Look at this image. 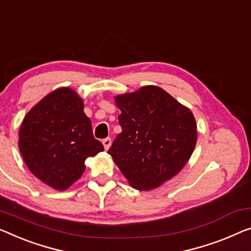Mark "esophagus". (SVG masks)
<instances>
[{"instance_id": "1", "label": "esophagus", "mask_w": 251, "mask_h": 251, "mask_svg": "<svg viewBox=\"0 0 251 251\" xmlns=\"http://www.w3.org/2000/svg\"><path fill=\"white\" fill-rule=\"evenodd\" d=\"M102 144H103V147H104V150H108L110 148V145H111V140L109 137H107V138H103L102 140Z\"/></svg>"}]
</instances>
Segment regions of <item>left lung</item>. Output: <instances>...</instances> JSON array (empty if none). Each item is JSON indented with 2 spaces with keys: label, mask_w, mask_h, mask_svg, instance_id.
Here are the masks:
<instances>
[{
  "label": "left lung",
  "mask_w": 251,
  "mask_h": 251,
  "mask_svg": "<svg viewBox=\"0 0 251 251\" xmlns=\"http://www.w3.org/2000/svg\"><path fill=\"white\" fill-rule=\"evenodd\" d=\"M115 102L122 111V133L108 154L129 185L147 192L180 173L197 141L189 108L156 85L115 96Z\"/></svg>",
  "instance_id": "left-lung-1"
}]
</instances>
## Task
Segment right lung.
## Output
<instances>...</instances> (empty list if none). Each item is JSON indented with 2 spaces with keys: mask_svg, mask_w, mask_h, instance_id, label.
Wrapping results in <instances>:
<instances>
[{
  "mask_svg": "<svg viewBox=\"0 0 251 251\" xmlns=\"http://www.w3.org/2000/svg\"><path fill=\"white\" fill-rule=\"evenodd\" d=\"M83 108L73 89L58 88L35 104L20 126L18 144L25 163L56 190L72 186L84 173L85 159L103 151Z\"/></svg>",
  "mask_w": 251,
  "mask_h": 251,
  "instance_id": "right-lung-1",
  "label": "right lung"
}]
</instances>
